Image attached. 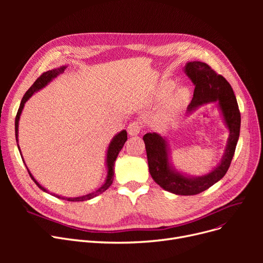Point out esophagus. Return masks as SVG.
Here are the masks:
<instances>
[{
  "instance_id": "1",
  "label": "esophagus",
  "mask_w": 263,
  "mask_h": 263,
  "mask_svg": "<svg viewBox=\"0 0 263 263\" xmlns=\"http://www.w3.org/2000/svg\"><path fill=\"white\" fill-rule=\"evenodd\" d=\"M142 128H143V126H142V123L140 121H132L128 126V132L132 136L137 135L141 132Z\"/></svg>"
}]
</instances>
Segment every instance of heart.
<instances>
[{
    "instance_id": "b5f03b06",
    "label": "heart",
    "mask_w": 263,
    "mask_h": 263,
    "mask_svg": "<svg viewBox=\"0 0 263 263\" xmlns=\"http://www.w3.org/2000/svg\"><path fill=\"white\" fill-rule=\"evenodd\" d=\"M175 87L174 83H166V84H164L162 87V91L163 93H168L173 90V88ZM189 98V91L186 88H179L175 95L172 97V99L170 101V107L172 109H177L179 107H181L185 101Z\"/></svg>"
}]
</instances>
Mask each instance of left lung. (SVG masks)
Here are the masks:
<instances>
[{
    "instance_id": "1",
    "label": "left lung",
    "mask_w": 263,
    "mask_h": 263,
    "mask_svg": "<svg viewBox=\"0 0 263 263\" xmlns=\"http://www.w3.org/2000/svg\"><path fill=\"white\" fill-rule=\"evenodd\" d=\"M184 71L195 85L194 95L187 108L189 112L201 104L218 101L230 132L222 162L208 175L198 178H189L172 170L168 162L166 144L161 135L149 132L144 135L143 140L146 147L149 173L154 180L162 189L174 194L189 196L199 194L208 190L227 173L239 140L241 114L231 85L223 76L214 71L208 64L190 62L185 65Z\"/></svg>"
}]
</instances>
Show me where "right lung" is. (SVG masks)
Listing matches in <instances>:
<instances>
[{
  "mask_svg": "<svg viewBox=\"0 0 263 263\" xmlns=\"http://www.w3.org/2000/svg\"><path fill=\"white\" fill-rule=\"evenodd\" d=\"M65 66L62 67V68H59V69H53V70H49V71H46L44 72L43 74H41L35 82L34 84L29 88V90H27L23 98L21 100V103H20V106H19V109L17 112V115H16V120H15V131H16V141H17V145H18V126H19V119H20V115H21V112L23 109V106H24V103L30 99V97L37 90H39L40 88L45 87L48 83L54 79L57 76H59L61 72H63L65 70ZM128 140V136H127V131L126 130H122L120 133H118L114 139L112 140V142H110L109 146H108V149H107V155H106V164H107V177H106V181L105 183L99 187L97 191L92 192V193H89V194L87 195H83V196H80V197H74V198H66V197H61V196H58V198H62V199H65V200H68V201H84V200H88V199H91L96 196H98L99 194H101V193H103L104 191H106L110 184L113 183V180H114V164H115V161H116V158L119 154V151L122 149L124 143H126V141ZM18 148H19V145H18ZM19 151H20V148H19ZM22 158V157H21ZM24 163V161H23ZM27 172H29L30 174V177L33 179V181L37 184V186L43 190L45 192H47L46 189H44L43 186H41L36 180L35 178L32 176V174L30 173V171L27 170Z\"/></svg>",
  "mask_w": 263,
  "mask_h": 263,
  "instance_id": "right-lung-1",
  "label": "right lung"
}]
</instances>
